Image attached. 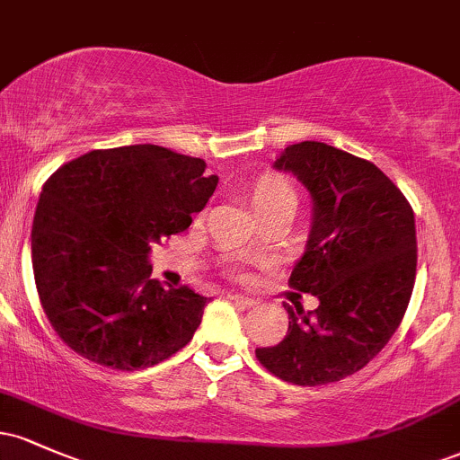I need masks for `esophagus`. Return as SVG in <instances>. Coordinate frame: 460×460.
<instances>
[{"instance_id": "1", "label": "esophagus", "mask_w": 460, "mask_h": 460, "mask_svg": "<svg viewBox=\"0 0 460 460\" xmlns=\"http://www.w3.org/2000/svg\"><path fill=\"white\" fill-rule=\"evenodd\" d=\"M226 298H229L231 303L242 305V307H252V305H255V300L248 298V296H242V294H229V296H226Z\"/></svg>"}]
</instances>
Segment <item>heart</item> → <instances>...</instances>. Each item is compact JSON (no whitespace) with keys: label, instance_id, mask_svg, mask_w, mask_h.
<instances>
[{"label":"heart","instance_id":"b5f03b06","mask_svg":"<svg viewBox=\"0 0 460 460\" xmlns=\"http://www.w3.org/2000/svg\"><path fill=\"white\" fill-rule=\"evenodd\" d=\"M251 203L257 216H266L279 209H296V190L281 175H263L251 186Z\"/></svg>","mask_w":460,"mask_h":460}]
</instances>
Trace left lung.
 <instances>
[{
	"mask_svg": "<svg viewBox=\"0 0 460 460\" xmlns=\"http://www.w3.org/2000/svg\"><path fill=\"white\" fill-rule=\"evenodd\" d=\"M314 199L307 251L289 288L320 305H285L288 335L257 348V361L285 383L329 385L366 367L409 307L415 285L413 208L381 168L324 142L289 145L274 162Z\"/></svg>",
	"mask_w": 460,
	"mask_h": 460,
	"instance_id": "obj_1",
	"label": "left lung"
}]
</instances>
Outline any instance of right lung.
Wrapping results in <instances>:
<instances>
[{
    "instance_id": "1",
    "label": "right lung",
    "mask_w": 460,
    "mask_h": 460,
    "mask_svg": "<svg viewBox=\"0 0 460 460\" xmlns=\"http://www.w3.org/2000/svg\"><path fill=\"white\" fill-rule=\"evenodd\" d=\"M218 186L200 157L157 145L97 149L45 181L31 225L40 305L65 344L112 369H145L192 340L208 298L164 288L153 242L186 231Z\"/></svg>"
}]
</instances>
